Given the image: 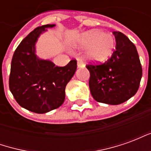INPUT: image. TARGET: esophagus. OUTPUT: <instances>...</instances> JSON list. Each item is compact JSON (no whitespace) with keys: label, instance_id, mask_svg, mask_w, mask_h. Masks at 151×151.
<instances>
[{"label":"esophagus","instance_id":"34e87169","mask_svg":"<svg viewBox=\"0 0 151 151\" xmlns=\"http://www.w3.org/2000/svg\"><path fill=\"white\" fill-rule=\"evenodd\" d=\"M78 67H84V64L82 62V60L81 59H78Z\"/></svg>","mask_w":151,"mask_h":151}]
</instances>
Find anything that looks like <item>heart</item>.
I'll list each match as a JSON object with an SVG mask.
<instances>
[{
	"label": "heart",
	"instance_id": "1",
	"mask_svg": "<svg viewBox=\"0 0 151 151\" xmlns=\"http://www.w3.org/2000/svg\"><path fill=\"white\" fill-rule=\"evenodd\" d=\"M78 44L88 46L86 57L95 62H103L111 56L115 47V40L111 35L100 34L97 30L86 31L81 35Z\"/></svg>",
	"mask_w": 151,
	"mask_h": 151
}]
</instances>
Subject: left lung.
Segmentation results:
<instances>
[{"label": "left lung", "mask_w": 151, "mask_h": 151, "mask_svg": "<svg viewBox=\"0 0 151 151\" xmlns=\"http://www.w3.org/2000/svg\"><path fill=\"white\" fill-rule=\"evenodd\" d=\"M116 48L102 64H89V86L99 103L117 105L133 97L139 88L142 69L135 45L120 31L112 32Z\"/></svg>", "instance_id": "8db88e82"}]
</instances>
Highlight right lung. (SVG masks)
Here are the masks:
<instances>
[{
    "label": "right lung",
    "instance_id": "1",
    "mask_svg": "<svg viewBox=\"0 0 151 151\" xmlns=\"http://www.w3.org/2000/svg\"><path fill=\"white\" fill-rule=\"evenodd\" d=\"M47 24L35 28L23 39L12 58L9 86L15 100L22 108L35 113H46L59 108L65 101V90L77 69V60L64 67L50 60H40L35 44Z\"/></svg>",
    "mask_w": 151,
    "mask_h": 151
}]
</instances>
